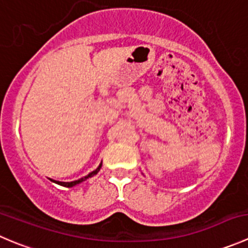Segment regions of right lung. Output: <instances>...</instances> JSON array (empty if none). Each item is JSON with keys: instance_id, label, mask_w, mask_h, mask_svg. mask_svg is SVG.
I'll return each mask as SVG.
<instances>
[{"instance_id": "add662e5", "label": "right lung", "mask_w": 248, "mask_h": 248, "mask_svg": "<svg viewBox=\"0 0 248 248\" xmlns=\"http://www.w3.org/2000/svg\"><path fill=\"white\" fill-rule=\"evenodd\" d=\"M100 168H102V163H100V165L98 166L97 170H93V172H91L88 175H86V177L81 178V179L74 180V182H66L65 183V182H55V180H52V179H50V180H52V182H54V183H57V184H59V185H63V186H66V188H71V186H74V185L80 184L81 182H85L86 179H88V178H91V177H93V175H94V174H97V173L100 170Z\"/></svg>"}]
</instances>
